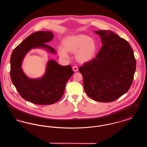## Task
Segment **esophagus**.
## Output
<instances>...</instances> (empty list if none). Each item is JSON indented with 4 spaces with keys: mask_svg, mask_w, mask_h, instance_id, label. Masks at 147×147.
I'll return each instance as SVG.
<instances>
[{
    "mask_svg": "<svg viewBox=\"0 0 147 147\" xmlns=\"http://www.w3.org/2000/svg\"><path fill=\"white\" fill-rule=\"evenodd\" d=\"M72 69H73V71H77L78 70V67L76 66V65L73 66V68H72Z\"/></svg>",
    "mask_w": 147,
    "mask_h": 147,
    "instance_id": "esophagus-1",
    "label": "esophagus"
}]
</instances>
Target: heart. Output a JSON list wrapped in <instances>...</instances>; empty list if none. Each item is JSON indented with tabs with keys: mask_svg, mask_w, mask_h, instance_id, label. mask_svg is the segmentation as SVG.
I'll list each match as a JSON object with an SVG mask.
<instances>
[{
	"mask_svg": "<svg viewBox=\"0 0 147 147\" xmlns=\"http://www.w3.org/2000/svg\"><path fill=\"white\" fill-rule=\"evenodd\" d=\"M63 47L58 48L59 57L63 59H68L69 56L68 52H75L77 51L76 58L82 63L91 61L95 55L97 45L95 41L84 34L74 35L66 37L63 42Z\"/></svg>",
	"mask_w": 147,
	"mask_h": 147,
	"instance_id": "obj_1",
	"label": "heart"
}]
</instances>
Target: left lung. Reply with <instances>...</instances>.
<instances>
[{"instance_id": "obj_1", "label": "left lung", "mask_w": 147, "mask_h": 147, "mask_svg": "<svg viewBox=\"0 0 147 147\" xmlns=\"http://www.w3.org/2000/svg\"><path fill=\"white\" fill-rule=\"evenodd\" d=\"M102 46L95 58L79 68L86 94L98 102H112L126 93L133 82L136 61L125 39L110 30L94 31Z\"/></svg>"}]
</instances>
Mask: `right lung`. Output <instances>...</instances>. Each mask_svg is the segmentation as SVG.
Wrapping results in <instances>:
<instances>
[{"label": "right lung", "instance_id": "obj_1", "mask_svg": "<svg viewBox=\"0 0 147 147\" xmlns=\"http://www.w3.org/2000/svg\"><path fill=\"white\" fill-rule=\"evenodd\" d=\"M54 35L51 31H37L27 37L12 52L10 58V77L22 98L37 105H51L63 96L65 85L74 72L71 67L62 66L53 59L48 61L45 74L32 79L23 71L21 65L24 57L31 49L40 48L56 54L55 49L46 43Z\"/></svg>", "mask_w": 147, "mask_h": 147}]
</instances>
